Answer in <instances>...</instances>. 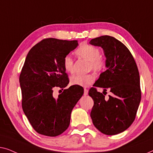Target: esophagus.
<instances>
[{
    "label": "esophagus",
    "mask_w": 153,
    "mask_h": 153,
    "mask_svg": "<svg viewBox=\"0 0 153 153\" xmlns=\"http://www.w3.org/2000/svg\"><path fill=\"white\" fill-rule=\"evenodd\" d=\"M87 94H88V89H87L85 88V89H84V95L87 96Z\"/></svg>",
    "instance_id": "1"
}]
</instances>
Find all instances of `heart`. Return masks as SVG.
<instances>
[{
	"label": "heart",
	"instance_id": "1",
	"mask_svg": "<svg viewBox=\"0 0 153 153\" xmlns=\"http://www.w3.org/2000/svg\"><path fill=\"white\" fill-rule=\"evenodd\" d=\"M77 57L83 58L89 62V68L95 72L100 73L106 67V59L100 55V51L97 47L89 44H84L76 51ZM63 66L67 73L74 72V59L70 55H66L63 59ZM95 76L92 74L81 75L77 74L71 77V83L80 87H88L95 81Z\"/></svg>",
	"mask_w": 153,
	"mask_h": 153
}]
</instances>
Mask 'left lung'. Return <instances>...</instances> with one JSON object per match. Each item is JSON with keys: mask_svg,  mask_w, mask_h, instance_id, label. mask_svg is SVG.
<instances>
[{"mask_svg": "<svg viewBox=\"0 0 153 153\" xmlns=\"http://www.w3.org/2000/svg\"><path fill=\"white\" fill-rule=\"evenodd\" d=\"M89 44L102 47L107 68L89 91L94 100L90 115L100 132L117 134L127 130L136 117L141 98L138 68L128 48L113 36H99ZM97 87L103 88L102 94L97 91ZM107 89L111 95L106 99L104 92Z\"/></svg>", "mask_w": 153, "mask_h": 153, "instance_id": "obj_1", "label": "left lung"}]
</instances>
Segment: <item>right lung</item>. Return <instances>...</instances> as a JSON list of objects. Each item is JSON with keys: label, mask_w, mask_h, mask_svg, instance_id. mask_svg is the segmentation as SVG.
Here are the masks:
<instances>
[{"label": "right lung", "mask_w": 153, "mask_h": 153, "mask_svg": "<svg viewBox=\"0 0 153 153\" xmlns=\"http://www.w3.org/2000/svg\"><path fill=\"white\" fill-rule=\"evenodd\" d=\"M77 45V40L44 39L25 58L19 76L22 108L39 134L56 137L63 133L69 126L72 109L83 95L82 87L73 85L57 99L52 96L56 87L63 90L69 83L63 59Z\"/></svg>", "instance_id": "1"}]
</instances>
